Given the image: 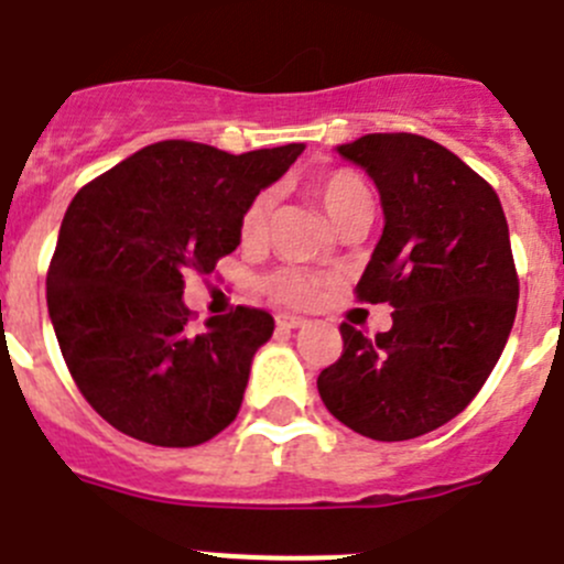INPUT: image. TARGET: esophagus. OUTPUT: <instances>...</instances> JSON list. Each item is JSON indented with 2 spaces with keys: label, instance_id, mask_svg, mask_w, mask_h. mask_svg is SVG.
<instances>
[{
  "label": "esophagus",
  "instance_id": "obj_1",
  "mask_svg": "<svg viewBox=\"0 0 564 564\" xmlns=\"http://www.w3.org/2000/svg\"><path fill=\"white\" fill-rule=\"evenodd\" d=\"M304 318H299V316H288V313H279L276 316V327L279 329H299V327H304Z\"/></svg>",
  "mask_w": 564,
  "mask_h": 564
}]
</instances>
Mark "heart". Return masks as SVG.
Wrapping results in <instances>:
<instances>
[{"instance_id":"heart-1","label":"heart","mask_w":564,"mask_h":564,"mask_svg":"<svg viewBox=\"0 0 564 564\" xmlns=\"http://www.w3.org/2000/svg\"><path fill=\"white\" fill-rule=\"evenodd\" d=\"M310 189L318 198V204L324 206L335 229L346 218H352V215L364 209H371V189L366 187V181L358 173H352V170H333V173L318 175ZM268 206H271V193H260L242 212L240 240L246 246H251V242H257L265 235ZM262 288H265V293L273 302L288 304V307H307L322 293V276L313 271H304V268L288 265L268 273Z\"/></svg>"}]
</instances>
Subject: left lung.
Instances as JSON below:
<instances>
[{
    "label": "left lung",
    "mask_w": 564,
    "mask_h": 564,
    "mask_svg": "<svg viewBox=\"0 0 564 564\" xmlns=\"http://www.w3.org/2000/svg\"><path fill=\"white\" fill-rule=\"evenodd\" d=\"M338 153L380 189L386 226L358 302L391 304L389 333L340 324L344 352L318 375L335 420L377 442L451 422L487 383L518 313V268L498 193L416 133H366Z\"/></svg>",
    "instance_id": "1"
}]
</instances>
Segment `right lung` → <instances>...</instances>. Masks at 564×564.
I'll use <instances>...</instances> for the list:
<instances>
[{"label": "right lung", "instance_id": "obj_1", "mask_svg": "<svg viewBox=\"0 0 564 564\" xmlns=\"http://www.w3.org/2000/svg\"><path fill=\"white\" fill-rule=\"evenodd\" d=\"M304 144L226 153L167 139L72 198L46 271V307L72 380L108 425L156 447H195L235 422L273 318L235 307L189 327L184 273L240 246L246 206Z\"/></svg>", "mask_w": 564, "mask_h": 564}]
</instances>
